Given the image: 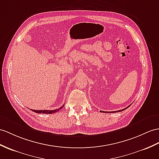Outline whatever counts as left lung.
I'll use <instances>...</instances> for the list:
<instances>
[{
  "mask_svg": "<svg viewBox=\"0 0 159 159\" xmlns=\"http://www.w3.org/2000/svg\"><path fill=\"white\" fill-rule=\"evenodd\" d=\"M131 105V104H130ZM129 105V106H130ZM129 106H128L127 107H126V108H125V109H121V110H119V111H111V112H110V113H117V112H121V111H124V110H125L126 109H127V108H128ZM103 112V111H102ZM104 113H106V112H104ZM107 113H109V112H107Z\"/></svg>",
  "mask_w": 159,
  "mask_h": 159,
  "instance_id": "1",
  "label": "left lung"
}]
</instances>
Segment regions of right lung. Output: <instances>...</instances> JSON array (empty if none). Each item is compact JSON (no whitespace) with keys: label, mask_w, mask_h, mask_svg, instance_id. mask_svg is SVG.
<instances>
[{"label":"right lung","mask_w":159,"mask_h":159,"mask_svg":"<svg viewBox=\"0 0 159 159\" xmlns=\"http://www.w3.org/2000/svg\"><path fill=\"white\" fill-rule=\"evenodd\" d=\"M64 106V105H63ZM63 106H62L61 107H60L59 109H55V110H32L31 109L32 111L35 112V113H44V114H52V113H57V112L59 111V110H61L62 108L63 107Z\"/></svg>","instance_id":"obj_1"}]
</instances>
